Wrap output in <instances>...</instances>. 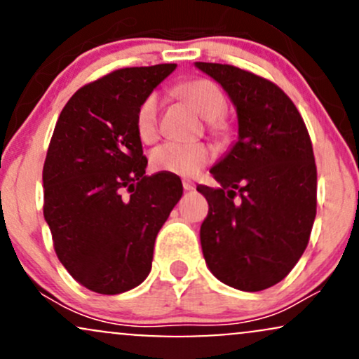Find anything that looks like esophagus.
I'll list each match as a JSON object with an SVG mask.
<instances>
[{"instance_id":"34e87169","label":"esophagus","mask_w":359,"mask_h":359,"mask_svg":"<svg viewBox=\"0 0 359 359\" xmlns=\"http://www.w3.org/2000/svg\"><path fill=\"white\" fill-rule=\"evenodd\" d=\"M182 185L185 191H194V189H196V184H194L192 180H182Z\"/></svg>"}]
</instances>
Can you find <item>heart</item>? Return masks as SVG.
<instances>
[{
  "label": "heart",
  "mask_w": 359,
  "mask_h": 359,
  "mask_svg": "<svg viewBox=\"0 0 359 359\" xmlns=\"http://www.w3.org/2000/svg\"><path fill=\"white\" fill-rule=\"evenodd\" d=\"M179 93L199 109L205 118L209 133L214 137L229 135V123L224 114L228 111V101L224 93L208 79H196L180 86ZM158 96L148 94L140 102L135 114V128L140 140L145 143L154 142L158 133ZM212 148L205 143H174L168 142L156 147L151 151L150 163L156 172H165L180 177H194L212 160Z\"/></svg>",
  "instance_id": "1"
}]
</instances>
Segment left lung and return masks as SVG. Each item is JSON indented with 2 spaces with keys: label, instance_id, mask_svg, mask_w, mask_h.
I'll list each match as a JSON object with an SVG mask.
<instances>
[{
  "label": "left lung",
  "instance_id": "obj_1",
  "mask_svg": "<svg viewBox=\"0 0 359 359\" xmlns=\"http://www.w3.org/2000/svg\"><path fill=\"white\" fill-rule=\"evenodd\" d=\"M229 94L240 138L211 168L219 187L197 185L209 204L201 245L209 270L245 292L290 273L311 238L317 168L299 109L275 82L228 64L196 62Z\"/></svg>",
  "mask_w": 359,
  "mask_h": 359
}]
</instances>
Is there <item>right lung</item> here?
Instances as JSON below:
<instances>
[{"label":"right lung","mask_w":359,"mask_h":359,"mask_svg":"<svg viewBox=\"0 0 359 359\" xmlns=\"http://www.w3.org/2000/svg\"><path fill=\"white\" fill-rule=\"evenodd\" d=\"M175 64L125 67L88 82L57 119L43 163V216L65 270L116 295L150 273L154 245L182 197L174 174L145 175L135 114Z\"/></svg>","instance_id":"1"}]
</instances>
